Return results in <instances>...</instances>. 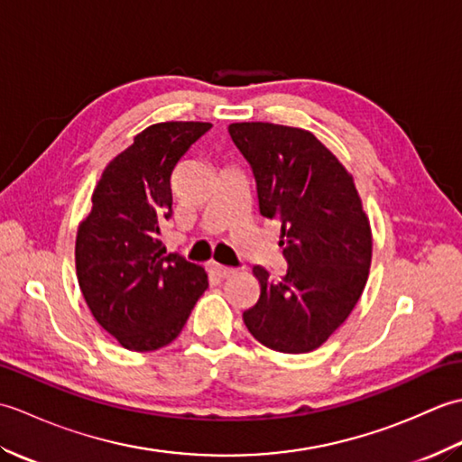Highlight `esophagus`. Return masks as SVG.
Returning <instances> with one entry per match:
<instances>
[{
    "label": "esophagus",
    "instance_id": "34e87169",
    "mask_svg": "<svg viewBox=\"0 0 462 462\" xmlns=\"http://www.w3.org/2000/svg\"><path fill=\"white\" fill-rule=\"evenodd\" d=\"M212 272L218 278H230V276H234V273H236V270L228 268V266H222V263H212Z\"/></svg>",
    "mask_w": 462,
    "mask_h": 462
}]
</instances>
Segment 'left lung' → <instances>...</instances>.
<instances>
[{
	"label": "left lung",
	"mask_w": 462,
	"mask_h": 462,
	"mask_svg": "<svg viewBox=\"0 0 462 462\" xmlns=\"http://www.w3.org/2000/svg\"><path fill=\"white\" fill-rule=\"evenodd\" d=\"M252 166L260 214L276 220L288 262L282 280L254 266L260 298L242 313L262 346L318 349L356 308L371 268L373 234L351 172L316 134L273 123H232Z\"/></svg>",
	"instance_id": "1"
}]
</instances>
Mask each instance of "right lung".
Masks as SVG:
<instances>
[{"label": "right lung", "instance_id": "right-lung-1", "mask_svg": "<svg viewBox=\"0 0 462 462\" xmlns=\"http://www.w3.org/2000/svg\"><path fill=\"white\" fill-rule=\"evenodd\" d=\"M210 123L146 126L105 166L91 212L77 228L75 268L97 323L129 351H154L182 331L208 288L199 263L166 254L161 222L172 212L176 164Z\"/></svg>", "mask_w": 462, "mask_h": 462}]
</instances>
